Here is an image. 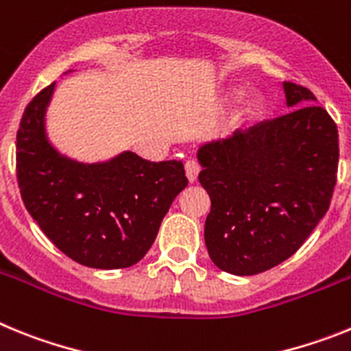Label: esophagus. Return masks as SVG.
Wrapping results in <instances>:
<instances>
[{"instance_id":"esophagus-1","label":"esophagus","mask_w":351,"mask_h":351,"mask_svg":"<svg viewBox=\"0 0 351 351\" xmlns=\"http://www.w3.org/2000/svg\"><path fill=\"white\" fill-rule=\"evenodd\" d=\"M184 170H186V178H188V181H190V182H195V181H197L198 172H200V165H198L197 161H195V160L186 161Z\"/></svg>"}]
</instances>
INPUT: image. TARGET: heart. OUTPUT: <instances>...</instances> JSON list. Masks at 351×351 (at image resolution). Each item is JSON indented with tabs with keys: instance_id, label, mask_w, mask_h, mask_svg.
<instances>
[{
	"instance_id": "heart-1",
	"label": "heart",
	"mask_w": 351,
	"mask_h": 351,
	"mask_svg": "<svg viewBox=\"0 0 351 351\" xmlns=\"http://www.w3.org/2000/svg\"><path fill=\"white\" fill-rule=\"evenodd\" d=\"M234 95L241 96L243 95V89L235 88ZM262 107H263V96L258 95V93H253V95L247 96L246 100L243 101V105H241V108H239V114H237L239 121H247L251 119V117H255L256 114L262 110Z\"/></svg>"
}]
</instances>
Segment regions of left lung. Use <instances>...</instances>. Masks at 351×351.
I'll use <instances>...</instances> for the list:
<instances>
[{"instance_id":"8db88e82","label":"left lung","mask_w":351,"mask_h":351,"mask_svg":"<svg viewBox=\"0 0 351 351\" xmlns=\"http://www.w3.org/2000/svg\"><path fill=\"white\" fill-rule=\"evenodd\" d=\"M283 91L285 116L197 151L198 181L210 197L204 239L228 274H260L290 258L330 206L336 123L309 89L283 82Z\"/></svg>"}]
</instances>
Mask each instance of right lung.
I'll return each mask as SVG.
<instances>
[{
    "mask_svg": "<svg viewBox=\"0 0 351 351\" xmlns=\"http://www.w3.org/2000/svg\"><path fill=\"white\" fill-rule=\"evenodd\" d=\"M54 89L52 82L29 101L19 126L24 206L56 247L80 265L104 271L135 265L188 186L184 167L176 160L147 161L133 151L93 163L61 153L45 123Z\"/></svg>",
    "mask_w": 351,
    "mask_h": 351,
    "instance_id": "right-lung-1",
    "label": "right lung"
}]
</instances>
